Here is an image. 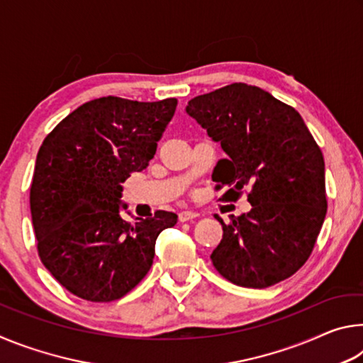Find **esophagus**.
Listing matches in <instances>:
<instances>
[{
    "instance_id": "1",
    "label": "esophagus",
    "mask_w": 363,
    "mask_h": 363,
    "mask_svg": "<svg viewBox=\"0 0 363 363\" xmlns=\"http://www.w3.org/2000/svg\"><path fill=\"white\" fill-rule=\"evenodd\" d=\"M196 216H199V213H196V211L186 210V211L179 213V220H181V223H186V220H190V219H194Z\"/></svg>"
}]
</instances>
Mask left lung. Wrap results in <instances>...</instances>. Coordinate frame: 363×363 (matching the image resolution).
Wrapping results in <instances>:
<instances>
[{"label": "left lung", "instance_id": "1", "mask_svg": "<svg viewBox=\"0 0 363 363\" xmlns=\"http://www.w3.org/2000/svg\"><path fill=\"white\" fill-rule=\"evenodd\" d=\"M187 113L220 143L227 158L213 171L219 200L235 201L248 187L251 211L223 225L213 251L232 284L267 288L304 266L327 214L325 162L304 120L257 86L232 83L189 101Z\"/></svg>", "mask_w": 363, "mask_h": 363}]
</instances>
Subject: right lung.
<instances>
[{"label":"right lung","instance_id":"add662e5","mask_svg":"<svg viewBox=\"0 0 363 363\" xmlns=\"http://www.w3.org/2000/svg\"><path fill=\"white\" fill-rule=\"evenodd\" d=\"M176 106L174 97H101L73 110L43 140L30 187L36 248L75 296L110 303L130 293L152 267L160 232L177 223L163 210L134 223L120 216L121 184L147 168Z\"/></svg>","mask_w":363,"mask_h":363}]
</instances>
